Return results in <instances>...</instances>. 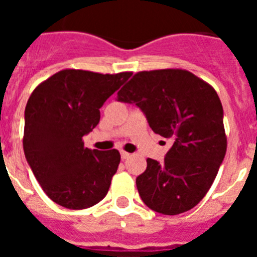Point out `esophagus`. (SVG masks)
<instances>
[{"label": "esophagus", "mask_w": 257, "mask_h": 257, "mask_svg": "<svg viewBox=\"0 0 257 257\" xmlns=\"http://www.w3.org/2000/svg\"><path fill=\"white\" fill-rule=\"evenodd\" d=\"M128 157H130V153H127V152H124V151H121L122 160H126V158H128Z\"/></svg>", "instance_id": "1"}]
</instances>
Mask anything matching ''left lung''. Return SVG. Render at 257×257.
I'll return each mask as SVG.
<instances>
[{
  "mask_svg": "<svg viewBox=\"0 0 257 257\" xmlns=\"http://www.w3.org/2000/svg\"><path fill=\"white\" fill-rule=\"evenodd\" d=\"M134 103L152 130L172 145L162 163L148 158L136 178L143 202L163 215L197 206L212 185L226 153L222 105L211 85L185 69L138 72L117 92Z\"/></svg>",
  "mask_w": 257,
  "mask_h": 257,
  "instance_id": "1",
  "label": "left lung"
}]
</instances>
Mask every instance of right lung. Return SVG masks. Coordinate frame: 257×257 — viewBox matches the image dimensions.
<instances>
[{
    "label": "right lung",
    "instance_id": "right-lung-1",
    "mask_svg": "<svg viewBox=\"0 0 257 257\" xmlns=\"http://www.w3.org/2000/svg\"><path fill=\"white\" fill-rule=\"evenodd\" d=\"M131 74L63 69L29 96L24 154L41 188L58 205L82 210L106 196L121 154L117 149L91 151L82 138L96 127L103 104Z\"/></svg>",
    "mask_w": 257,
    "mask_h": 257
}]
</instances>
